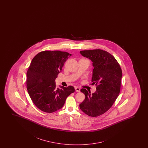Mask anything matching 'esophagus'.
Returning <instances> with one entry per match:
<instances>
[{
  "instance_id": "34e87169",
  "label": "esophagus",
  "mask_w": 148,
  "mask_h": 148,
  "mask_svg": "<svg viewBox=\"0 0 148 148\" xmlns=\"http://www.w3.org/2000/svg\"><path fill=\"white\" fill-rule=\"evenodd\" d=\"M75 89L76 91H77V92H80V88L78 87H77V86L75 87Z\"/></svg>"
}]
</instances>
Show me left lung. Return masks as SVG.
<instances>
[{
  "mask_svg": "<svg viewBox=\"0 0 148 148\" xmlns=\"http://www.w3.org/2000/svg\"><path fill=\"white\" fill-rule=\"evenodd\" d=\"M80 53L93 62L92 81L97 90L91 94L85 88L81 89L85 98L79 107L87 115L97 117L107 111L119 95L121 68L115 58L106 51L97 49L81 51Z\"/></svg>",
  "mask_w": 148,
  "mask_h": 148,
  "instance_id": "1",
  "label": "left lung"
}]
</instances>
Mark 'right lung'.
<instances>
[{
  "instance_id": "right-lung-1",
  "label": "right lung",
  "mask_w": 148,
  "mask_h": 148,
  "mask_svg": "<svg viewBox=\"0 0 148 148\" xmlns=\"http://www.w3.org/2000/svg\"><path fill=\"white\" fill-rule=\"evenodd\" d=\"M71 56L66 51H45L32 59L27 72V89L33 103L42 111L51 113L60 109L75 91L72 86L58 88L55 82Z\"/></svg>"
}]
</instances>
